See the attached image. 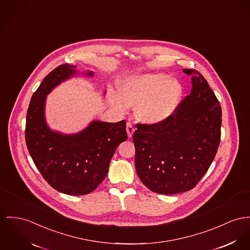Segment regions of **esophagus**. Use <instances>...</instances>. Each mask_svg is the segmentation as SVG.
I'll return each instance as SVG.
<instances>
[{
    "instance_id": "esophagus-1",
    "label": "esophagus",
    "mask_w": 250,
    "mask_h": 250,
    "mask_svg": "<svg viewBox=\"0 0 250 250\" xmlns=\"http://www.w3.org/2000/svg\"><path fill=\"white\" fill-rule=\"evenodd\" d=\"M126 131H127V133H128V136L131 138L133 136V133H134V128H133V125L131 123H129V122L126 125Z\"/></svg>"
}]
</instances>
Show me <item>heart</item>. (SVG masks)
Wrapping results in <instances>:
<instances>
[{"label":"heart","mask_w":250,"mask_h":250,"mask_svg":"<svg viewBox=\"0 0 250 250\" xmlns=\"http://www.w3.org/2000/svg\"><path fill=\"white\" fill-rule=\"evenodd\" d=\"M119 95L112 93L110 101L123 112L135 106V116L145 124L165 122L176 111L183 96V87L176 79L163 73H144L130 76L119 83Z\"/></svg>","instance_id":"heart-1"}]
</instances>
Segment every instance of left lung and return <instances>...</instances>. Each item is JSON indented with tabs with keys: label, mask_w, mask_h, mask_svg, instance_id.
I'll return each instance as SVG.
<instances>
[{
	"label": "left lung",
	"mask_w": 250,
	"mask_h": 250,
	"mask_svg": "<svg viewBox=\"0 0 250 250\" xmlns=\"http://www.w3.org/2000/svg\"><path fill=\"white\" fill-rule=\"evenodd\" d=\"M183 72L192 87L176 112L161 124H137L133 133L137 175L160 194L193 188L212 163L221 139L220 102L199 72Z\"/></svg>",
	"instance_id": "obj_1"
}]
</instances>
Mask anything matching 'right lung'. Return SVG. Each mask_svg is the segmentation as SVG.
<instances>
[{
    "label": "right lung",
    "instance_id": "add662e5",
    "mask_svg": "<svg viewBox=\"0 0 250 250\" xmlns=\"http://www.w3.org/2000/svg\"><path fill=\"white\" fill-rule=\"evenodd\" d=\"M76 68L68 63L57 67L34 93L26 115L25 141L35 165L52 188L69 195H84L104 180L118 145L128 136L124 120H93L83 131L70 134L48 126L45 103L52 90L79 74L94 77L93 71L81 73Z\"/></svg>",
    "mask_w": 250,
    "mask_h": 250
}]
</instances>
